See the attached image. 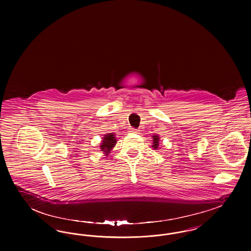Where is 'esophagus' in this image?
I'll return each mask as SVG.
<instances>
[{"instance_id":"34e87169","label":"esophagus","mask_w":251,"mask_h":251,"mask_svg":"<svg viewBox=\"0 0 251 251\" xmlns=\"http://www.w3.org/2000/svg\"><path fill=\"white\" fill-rule=\"evenodd\" d=\"M138 129H135V128H131V131H132V132H138Z\"/></svg>"}]
</instances>
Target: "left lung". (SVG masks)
<instances>
[{
	"label": "left lung",
	"instance_id": "1",
	"mask_svg": "<svg viewBox=\"0 0 251 251\" xmlns=\"http://www.w3.org/2000/svg\"><path fill=\"white\" fill-rule=\"evenodd\" d=\"M158 146H159V137L157 135H153V145H152V147L154 148V150H157Z\"/></svg>",
	"mask_w": 251,
	"mask_h": 251
}]
</instances>
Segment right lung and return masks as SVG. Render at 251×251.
I'll use <instances>...</instances> for the list:
<instances>
[{
  "label": "right lung",
  "instance_id": "add662e5",
  "mask_svg": "<svg viewBox=\"0 0 251 251\" xmlns=\"http://www.w3.org/2000/svg\"><path fill=\"white\" fill-rule=\"evenodd\" d=\"M116 143H117V140H116L115 134L108 133L103 137L102 144L100 145V150H101V151H104L107 155L108 153L110 152V151L114 148Z\"/></svg>",
  "mask_w": 251,
  "mask_h": 251
}]
</instances>
